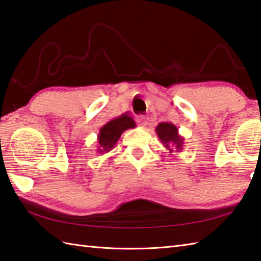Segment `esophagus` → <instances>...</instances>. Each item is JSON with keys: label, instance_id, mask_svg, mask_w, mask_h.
I'll return each instance as SVG.
<instances>
[{"label": "esophagus", "instance_id": "34e87169", "mask_svg": "<svg viewBox=\"0 0 261 261\" xmlns=\"http://www.w3.org/2000/svg\"><path fill=\"white\" fill-rule=\"evenodd\" d=\"M140 124L142 127H146L148 125V117L147 116H140Z\"/></svg>", "mask_w": 261, "mask_h": 261}]
</instances>
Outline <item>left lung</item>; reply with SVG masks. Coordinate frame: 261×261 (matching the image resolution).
I'll return each instance as SVG.
<instances>
[{
	"label": "left lung",
	"mask_w": 261,
	"mask_h": 261,
	"mask_svg": "<svg viewBox=\"0 0 261 261\" xmlns=\"http://www.w3.org/2000/svg\"><path fill=\"white\" fill-rule=\"evenodd\" d=\"M155 133L161 141L162 145L167 148L169 155L172 153L181 152L182 146L185 144L184 137L179 134L177 126L172 123H161L156 126Z\"/></svg>",
	"instance_id": "left-lung-1"
}]
</instances>
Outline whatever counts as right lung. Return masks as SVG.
Instances as JSON below:
<instances>
[{
  "label": "right lung",
  "mask_w": 261,
  "mask_h": 261,
  "mask_svg": "<svg viewBox=\"0 0 261 261\" xmlns=\"http://www.w3.org/2000/svg\"><path fill=\"white\" fill-rule=\"evenodd\" d=\"M136 126L134 119L128 115H121L118 118L109 120L101 127L98 134V153L106 154L113 150L121 134Z\"/></svg>",
  "instance_id": "add662e5"
}]
</instances>
